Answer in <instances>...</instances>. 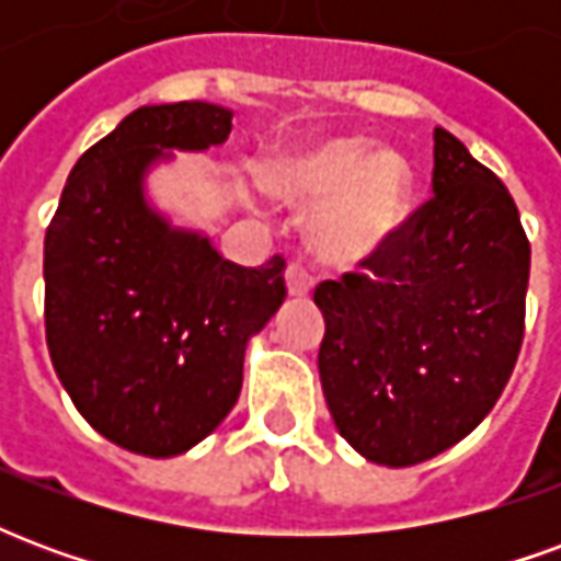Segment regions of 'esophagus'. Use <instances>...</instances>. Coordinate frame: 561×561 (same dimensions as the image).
Wrapping results in <instances>:
<instances>
[{"instance_id": "esophagus-1", "label": "esophagus", "mask_w": 561, "mask_h": 561, "mask_svg": "<svg viewBox=\"0 0 561 561\" xmlns=\"http://www.w3.org/2000/svg\"><path fill=\"white\" fill-rule=\"evenodd\" d=\"M285 285H288L291 297H306V294L312 291V276L300 264H288V270H285Z\"/></svg>"}]
</instances>
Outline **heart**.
I'll use <instances>...</instances> for the list:
<instances>
[{
    "mask_svg": "<svg viewBox=\"0 0 561 561\" xmlns=\"http://www.w3.org/2000/svg\"><path fill=\"white\" fill-rule=\"evenodd\" d=\"M270 195L304 207L306 240L324 264L354 267L376 257L400 231L412 204V171L390 149L364 138H324L279 152L264 168Z\"/></svg>",
    "mask_w": 561,
    "mask_h": 561,
    "instance_id": "obj_1",
    "label": "heart"
}]
</instances>
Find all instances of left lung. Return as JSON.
Segmentation results:
<instances>
[{
    "instance_id": "1",
    "label": "left lung",
    "mask_w": 561,
    "mask_h": 561,
    "mask_svg": "<svg viewBox=\"0 0 561 561\" xmlns=\"http://www.w3.org/2000/svg\"><path fill=\"white\" fill-rule=\"evenodd\" d=\"M433 197L366 273L321 282V390L348 445L402 469L478 426L517 364L529 240L514 197L435 128Z\"/></svg>"
}]
</instances>
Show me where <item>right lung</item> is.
Listing matches in <instances>:
<instances>
[{
	"mask_svg": "<svg viewBox=\"0 0 561 561\" xmlns=\"http://www.w3.org/2000/svg\"><path fill=\"white\" fill-rule=\"evenodd\" d=\"M231 116L209 102L138 107L80 156L44 237L56 376L92 430L131 454L204 442L240 397L245 345L285 300V257L240 267L147 197L171 149L219 147Z\"/></svg>",
	"mask_w": 561,
	"mask_h": 561,
	"instance_id": "right-lung-1",
	"label": "right lung"
}]
</instances>
